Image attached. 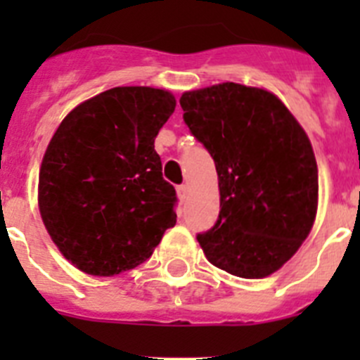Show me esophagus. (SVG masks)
Here are the masks:
<instances>
[{
    "label": "esophagus",
    "mask_w": 360,
    "mask_h": 360,
    "mask_svg": "<svg viewBox=\"0 0 360 360\" xmlns=\"http://www.w3.org/2000/svg\"><path fill=\"white\" fill-rule=\"evenodd\" d=\"M176 191H178V196L184 200L187 196V193H189V186H187V184H182V186L176 187Z\"/></svg>",
    "instance_id": "34e87169"
}]
</instances>
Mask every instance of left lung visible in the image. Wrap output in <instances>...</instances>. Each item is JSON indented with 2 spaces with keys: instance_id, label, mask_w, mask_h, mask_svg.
Returning <instances> with one entry per match:
<instances>
[{
  "instance_id": "8db88e82",
  "label": "left lung",
  "mask_w": 360,
  "mask_h": 360,
  "mask_svg": "<svg viewBox=\"0 0 360 360\" xmlns=\"http://www.w3.org/2000/svg\"><path fill=\"white\" fill-rule=\"evenodd\" d=\"M180 106L218 173V219L196 240L218 269L266 278L316 219L319 180L307 133L274 94L236 82L186 91Z\"/></svg>"
}]
</instances>
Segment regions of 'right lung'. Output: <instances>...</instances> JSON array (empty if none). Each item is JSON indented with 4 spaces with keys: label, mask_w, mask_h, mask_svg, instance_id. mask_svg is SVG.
I'll return each mask as SVG.
<instances>
[{
    "label": "right lung",
    "mask_w": 360,
    "mask_h": 360,
    "mask_svg": "<svg viewBox=\"0 0 360 360\" xmlns=\"http://www.w3.org/2000/svg\"><path fill=\"white\" fill-rule=\"evenodd\" d=\"M176 101L120 86L72 110L39 171V211L63 256L91 276L144 263L176 224V191L162 178L155 136Z\"/></svg>",
    "instance_id": "obj_1"
}]
</instances>
